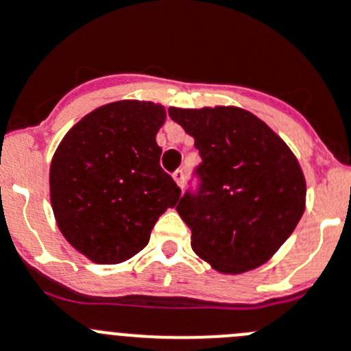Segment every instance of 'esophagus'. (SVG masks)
Segmentation results:
<instances>
[{
  "label": "esophagus",
  "instance_id": "esophagus-1",
  "mask_svg": "<svg viewBox=\"0 0 351 351\" xmlns=\"http://www.w3.org/2000/svg\"><path fill=\"white\" fill-rule=\"evenodd\" d=\"M172 178H173V181L178 182L179 188H182V186H184V170H182V169L176 170Z\"/></svg>",
  "mask_w": 351,
  "mask_h": 351
}]
</instances>
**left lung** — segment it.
Returning <instances> with one entry per match:
<instances>
[{
	"mask_svg": "<svg viewBox=\"0 0 351 351\" xmlns=\"http://www.w3.org/2000/svg\"><path fill=\"white\" fill-rule=\"evenodd\" d=\"M195 139L200 189L178 208L191 230V249L215 271L259 268L300 223L306 181L287 144L263 120L234 106L169 108Z\"/></svg>",
	"mask_w": 351,
	"mask_h": 351,
	"instance_id": "1",
	"label": "left lung"
}]
</instances>
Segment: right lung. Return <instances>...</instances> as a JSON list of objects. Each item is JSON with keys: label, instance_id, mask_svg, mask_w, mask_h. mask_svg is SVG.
I'll use <instances>...</instances> for the list:
<instances>
[{"label": "right lung", "instance_id": "1", "mask_svg": "<svg viewBox=\"0 0 351 351\" xmlns=\"http://www.w3.org/2000/svg\"><path fill=\"white\" fill-rule=\"evenodd\" d=\"M162 104L117 101L83 117L50 163V202L64 239L97 265L144 249L181 189L160 167Z\"/></svg>", "mask_w": 351, "mask_h": 351}]
</instances>
